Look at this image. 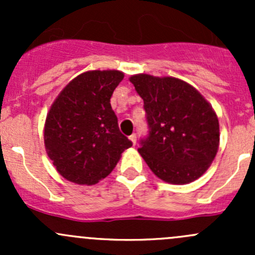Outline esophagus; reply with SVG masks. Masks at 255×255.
<instances>
[{"mask_svg":"<svg viewBox=\"0 0 255 255\" xmlns=\"http://www.w3.org/2000/svg\"><path fill=\"white\" fill-rule=\"evenodd\" d=\"M129 140H130V142H132L133 144H135V142H137V135H135V134L129 135Z\"/></svg>","mask_w":255,"mask_h":255,"instance_id":"34e87169","label":"esophagus"}]
</instances>
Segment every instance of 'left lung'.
Returning a JSON list of instances; mask_svg holds the SVG:
<instances>
[{
	"label": "left lung",
	"mask_w": 255,
	"mask_h": 255,
	"mask_svg": "<svg viewBox=\"0 0 255 255\" xmlns=\"http://www.w3.org/2000/svg\"><path fill=\"white\" fill-rule=\"evenodd\" d=\"M129 81L144 101L150 130L138 151L150 170L174 185L204 175L220 145V123L210 102L173 76L137 74Z\"/></svg>",
	"instance_id": "obj_1"
}]
</instances>
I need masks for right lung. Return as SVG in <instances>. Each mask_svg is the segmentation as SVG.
<instances>
[{
  "label": "right lung",
  "mask_w": 255,
  "mask_h": 255,
  "mask_svg": "<svg viewBox=\"0 0 255 255\" xmlns=\"http://www.w3.org/2000/svg\"><path fill=\"white\" fill-rule=\"evenodd\" d=\"M125 74L91 70L71 80L50 106L44 145L56 171L78 185H95L117 165L132 142L120 132L110 100Z\"/></svg>",
  "instance_id": "obj_1"
}]
</instances>
